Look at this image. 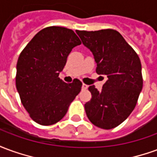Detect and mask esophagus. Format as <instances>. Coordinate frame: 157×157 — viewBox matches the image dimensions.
Instances as JSON below:
<instances>
[{
  "instance_id": "obj_1",
  "label": "esophagus",
  "mask_w": 157,
  "mask_h": 157,
  "mask_svg": "<svg viewBox=\"0 0 157 157\" xmlns=\"http://www.w3.org/2000/svg\"><path fill=\"white\" fill-rule=\"evenodd\" d=\"M87 87H88V86L86 85V84H84V83H82V90H86V89H87Z\"/></svg>"
}]
</instances>
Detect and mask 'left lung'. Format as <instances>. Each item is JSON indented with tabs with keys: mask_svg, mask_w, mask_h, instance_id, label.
Returning <instances> with one entry per match:
<instances>
[{
	"mask_svg": "<svg viewBox=\"0 0 157 157\" xmlns=\"http://www.w3.org/2000/svg\"><path fill=\"white\" fill-rule=\"evenodd\" d=\"M75 32L94 56L97 73L108 77L100 92L89 86L92 99L85 104L86 116L98 128H115L134 110L141 92L140 58L116 30Z\"/></svg>",
	"mask_w": 157,
	"mask_h": 157,
	"instance_id": "8db88e82",
	"label": "left lung"
}]
</instances>
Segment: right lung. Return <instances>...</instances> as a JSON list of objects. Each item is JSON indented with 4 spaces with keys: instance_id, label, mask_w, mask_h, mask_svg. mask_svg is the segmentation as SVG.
Returning <instances> with one entry per match:
<instances>
[{
    "instance_id": "1",
    "label": "right lung",
    "mask_w": 157,
    "mask_h": 157,
    "mask_svg": "<svg viewBox=\"0 0 157 157\" xmlns=\"http://www.w3.org/2000/svg\"><path fill=\"white\" fill-rule=\"evenodd\" d=\"M81 44L73 30L53 26L39 31L19 55L17 90L23 107L39 124L59 121L81 92L78 79L67 84L59 77L72 48Z\"/></svg>"
}]
</instances>
